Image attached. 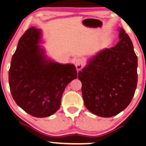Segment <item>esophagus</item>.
Segmentation results:
<instances>
[{"label":"esophagus","instance_id":"esophagus-1","mask_svg":"<svg viewBox=\"0 0 146 146\" xmlns=\"http://www.w3.org/2000/svg\"><path fill=\"white\" fill-rule=\"evenodd\" d=\"M75 65L76 68H77L78 70H80L83 67V66L85 65V61L83 59L80 58V57H78V58L76 59L75 61Z\"/></svg>","mask_w":146,"mask_h":146}]
</instances>
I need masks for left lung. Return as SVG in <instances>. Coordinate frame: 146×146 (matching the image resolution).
<instances>
[{
  "instance_id": "1",
  "label": "left lung",
  "mask_w": 146,
  "mask_h": 146,
  "mask_svg": "<svg viewBox=\"0 0 146 146\" xmlns=\"http://www.w3.org/2000/svg\"><path fill=\"white\" fill-rule=\"evenodd\" d=\"M119 42L93 56L79 71L84 104L95 115L109 118L123 111L132 100L138 82V59L122 28Z\"/></svg>"
}]
</instances>
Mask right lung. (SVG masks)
I'll return each mask as SVG.
<instances>
[{
	"label": "right lung",
	"mask_w": 146,
	"mask_h": 146,
	"mask_svg": "<svg viewBox=\"0 0 146 146\" xmlns=\"http://www.w3.org/2000/svg\"><path fill=\"white\" fill-rule=\"evenodd\" d=\"M40 30L31 27L19 40L9 70V89L16 104L37 118L52 115L59 109L62 95L77 78L72 64H60L47 58L38 45Z\"/></svg>",
	"instance_id": "add662e5"
}]
</instances>
